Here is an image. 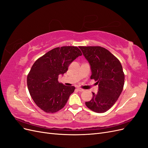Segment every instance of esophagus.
<instances>
[{
  "label": "esophagus",
  "mask_w": 148,
  "mask_h": 148,
  "mask_svg": "<svg viewBox=\"0 0 148 148\" xmlns=\"http://www.w3.org/2000/svg\"><path fill=\"white\" fill-rule=\"evenodd\" d=\"M77 89H78V90L79 91H80V92H82V91H84V89H82V88H78Z\"/></svg>",
  "instance_id": "1"
}]
</instances>
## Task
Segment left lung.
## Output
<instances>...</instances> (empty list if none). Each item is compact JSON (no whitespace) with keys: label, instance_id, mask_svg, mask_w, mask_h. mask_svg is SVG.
<instances>
[{"label":"left lung","instance_id":"obj_1","mask_svg":"<svg viewBox=\"0 0 148 148\" xmlns=\"http://www.w3.org/2000/svg\"><path fill=\"white\" fill-rule=\"evenodd\" d=\"M91 65V79L99 86L92 92L91 101L85 102L89 109L104 113L119 99L124 86L125 74L119 60L107 49L101 46H79Z\"/></svg>","mask_w":148,"mask_h":148}]
</instances>
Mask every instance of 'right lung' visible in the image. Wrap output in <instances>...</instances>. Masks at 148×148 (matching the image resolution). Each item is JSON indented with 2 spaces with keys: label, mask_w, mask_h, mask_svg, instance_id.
<instances>
[{
  "label": "right lung",
  "mask_w": 148,
  "mask_h": 148,
  "mask_svg": "<svg viewBox=\"0 0 148 148\" xmlns=\"http://www.w3.org/2000/svg\"><path fill=\"white\" fill-rule=\"evenodd\" d=\"M82 55L76 46L56 47L47 52L33 65L27 76V86L35 104L46 113H55L65 106L75 88L58 82L60 75Z\"/></svg>",
  "instance_id": "1"
}]
</instances>
